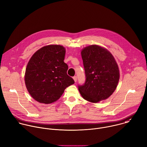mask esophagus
<instances>
[{"instance_id": "esophagus-1", "label": "esophagus", "mask_w": 147, "mask_h": 147, "mask_svg": "<svg viewBox=\"0 0 147 147\" xmlns=\"http://www.w3.org/2000/svg\"><path fill=\"white\" fill-rule=\"evenodd\" d=\"M73 78V79H74V81H75V82H77V76H74Z\"/></svg>"}]
</instances>
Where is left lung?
<instances>
[{
  "mask_svg": "<svg viewBox=\"0 0 147 147\" xmlns=\"http://www.w3.org/2000/svg\"><path fill=\"white\" fill-rule=\"evenodd\" d=\"M85 82L78 85L82 97L97 103L109 97L115 91L119 79L118 65L113 55L100 46L91 45L81 51Z\"/></svg>",
  "mask_w": 147,
  "mask_h": 147,
  "instance_id": "obj_1",
  "label": "left lung"
}]
</instances>
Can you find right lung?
<instances>
[{
    "mask_svg": "<svg viewBox=\"0 0 147 147\" xmlns=\"http://www.w3.org/2000/svg\"><path fill=\"white\" fill-rule=\"evenodd\" d=\"M65 53L62 45H49L39 49L30 59L25 82L29 94L37 102L52 103L74 83L67 74L68 66L63 61Z\"/></svg>",
    "mask_w": 147,
    "mask_h": 147,
    "instance_id": "obj_1",
    "label": "right lung"
}]
</instances>
